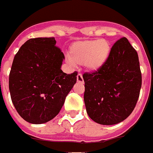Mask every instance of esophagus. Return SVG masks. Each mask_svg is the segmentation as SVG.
<instances>
[{"label":"esophagus","mask_w":153,"mask_h":153,"mask_svg":"<svg viewBox=\"0 0 153 153\" xmlns=\"http://www.w3.org/2000/svg\"><path fill=\"white\" fill-rule=\"evenodd\" d=\"M76 79H77V82L84 83V79H83V76H82L81 74H78L77 76H76Z\"/></svg>","instance_id":"esophagus-1"}]
</instances>
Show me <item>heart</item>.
<instances>
[{"mask_svg": "<svg viewBox=\"0 0 153 153\" xmlns=\"http://www.w3.org/2000/svg\"><path fill=\"white\" fill-rule=\"evenodd\" d=\"M108 40H84L76 42L69 48V59L75 65H84L90 71H97L104 65L110 54Z\"/></svg>", "mask_w": 153, "mask_h": 153, "instance_id": "1", "label": "heart"}]
</instances>
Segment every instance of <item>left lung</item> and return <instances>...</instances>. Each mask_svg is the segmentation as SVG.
I'll list each match as a JSON object with an SVG mask.
<instances>
[{"instance_id": "left-lung-1", "label": "left lung", "mask_w": 153, "mask_h": 153, "mask_svg": "<svg viewBox=\"0 0 153 153\" xmlns=\"http://www.w3.org/2000/svg\"><path fill=\"white\" fill-rule=\"evenodd\" d=\"M83 78L86 110L92 120L117 124L133 112L142 88V73L137 51L126 37L113 45L100 69L85 73Z\"/></svg>"}]
</instances>
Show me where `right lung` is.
Instances as JSON below:
<instances>
[{"label":"right lung","instance_id":"1","mask_svg":"<svg viewBox=\"0 0 153 153\" xmlns=\"http://www.w3.org/2000/svg\"><path fill=\"white\" fill-rule=\"evenodd\" d=\"M55 37L30 39L14 58L9 74L11 98L26 121L41 124L55 117L76 82L77 72L61 69L64 54Z\"/></svg>","mask_w":153,"mask_h":153}]
</instances>
